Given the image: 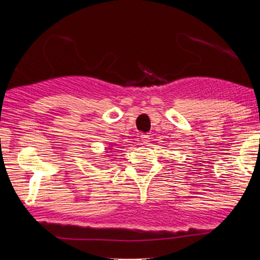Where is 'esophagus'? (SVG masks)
Listing matches in <instances>:
<instances>
[{
	"mask_svg": "<svg viewBox=\"0 0 260 260\" xmlns=\"http://www.w3.org/2000/svg\"><path fill=\"white\" fill-rule=\"evenodd\" d=\"M141 141H142L143 145H149L150 137L149 135H147V134H143V135H141Z\"/></svg>",
	"mask_w": 260,
	"mask_h": 260,
	"instance_id": "34e87169",
	"label": "esophagus"
}]
</instances>
